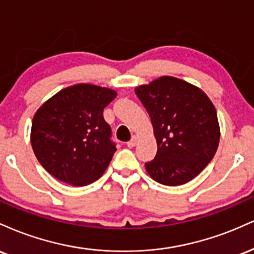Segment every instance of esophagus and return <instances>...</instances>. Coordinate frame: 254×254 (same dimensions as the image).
<instances>
[{
	"label": "esophagus",
	"instance_id": "obj_1",
	"mask_svg": "<svg viewBox=\"0 0 254 254\" xmlns=\"http://www.w3.org/2000/svg\"><path fill=\"white\" fill-rule=\"evenodd\" d=\"M136 142H138V136L133 135L132 139H130L129 141L127 142V146H128V147H134V146L136 145Z\"/></svg>",
	"mask_w": 254,
	"mask_h": 254
}]
</instances>
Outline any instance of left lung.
<instances>
[{
	"label": "left lung",
	"instance_id": "obj_1",
	"mask_svg": "<svg viewBox=\"0 0 254 254\" xmlns=\"http://www.w3.org/2000/svg\"><path fill=\"white\" fill-rule=\"evenodd\" d=\"M150 114L157 154L145 164L158 183L177 187L203 171L220 141L216 109L197 86L171 76L135 88Z\"/></svg>",
	"mask_w": 254,
	"mask_h": 254
}]
</instances>
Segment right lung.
I'll return each mask as SVG.
<instances>
[{"label": "right lung", "mask_w": 254, "mask_h": 254, "mask_svg": "<svg viewBox=\"0 0 254 254\" xmlns=\"http://www.w3.org/2000/svg\"><path fill=\"white\" fill-rule=\"evenodd\" d=\"M115 97L112 89L80 83L57 92L37 110L32 147L50 175L73 187L103 175L116 151L103 109Z\"/></svg>", "instance_id": "obj_1"}]
</instances>
